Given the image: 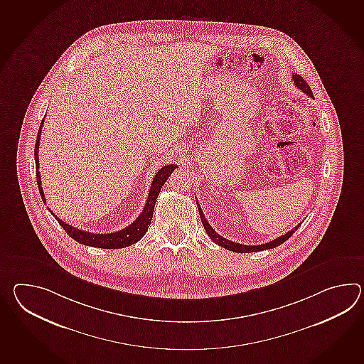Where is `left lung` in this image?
<instances>
[{"label":"left lung","instance_id":"1","mask_svg":"<svg viewBox=\"0 0 364 364\" xmlns=\"http://www.w3.org/2000/svg\"><path fill=\"white\" fill-rule=\"evenodd\" d=\"M292 81L295 83V86H296L298 89L301 90L304 94H307L308 97H314L312 90H311V87L308 86L307 82L303 80V77H301V75H299V74L292 73ZM197 205H198V203H197ZM198 213H200V217H201L203 228H205V231H206L208 235H209V237H210L211 240L215 242V244L220 245V247L226 248L228 251L237 252V253H250V252L265 251V250L275 248V247H278V245H281L282 242H286L287 239H290L291 235L294 234V232H295V231H296V230L300 227V225H298L295 228H292L291 231H289L287 234L282 235V236L277 237L274 240L265 242V244H261V245H244V244H239V242H231V240L225 239L223 236H220V235L217 234V232H215V230H213V227L209 225V222H208L206 218H205L203 213H202L201 209H200V205H198Z\"/></svg>","mask_w":364,"mask_h":364}]
</instances>
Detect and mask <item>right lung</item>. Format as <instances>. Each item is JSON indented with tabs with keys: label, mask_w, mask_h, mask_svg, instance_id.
I'll list each match as a JSON object with an SVG mask.
<instances>
[{
	"label": "right lung",
	"mask_w": 364,
	"mask_h": 364,
	"mask_svg": "<svg viewBox=\"0 0 364 364\" xmlns=\"http://www.w3.org/2000/svg\"><path fill=\"white\" fill-rule=\"evenodd\" d=\"M44 124V119L41 120V128L38 132V137H36V144H35V164H36V180H38V188L41 192V200L46 202V197H44V192L41 188V173H39V142H41V128ZM178 166L176 164H167L162 167L161 170L156 172V175L154 176L153 183L150 186V192H149V197L146 200L145 208L142 213L138 215L137 219L125 228H122L117 232H112V234H92L89 231H83L80 228L70 226L68 223L63 222L61 219L57 218L56 215L53 214V217L56 218L57 222L60 223V226L63 227L65 232L69 235L72 239L75 242H81L83 245H90V247H95V248H105V250H119V248H125L129 247L132 244L137 242L145 236L147 228L151 223L153 219L154 206L155 202L158 198V194L161 192L162 186H164L166 180L170 178L172 171L175 170Z\"/></svg>",
	"instance_id": "obj_1"
}]
</instances>
